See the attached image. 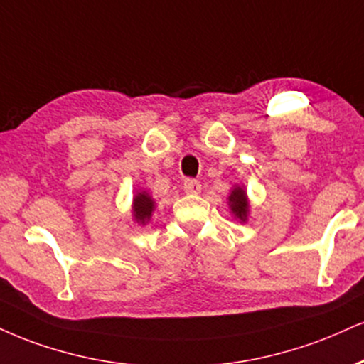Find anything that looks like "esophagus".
I'll list each match as a JSON object with an SVG mask.
<instances>
[{"instance_id":"1","label":"esophagus","mask_w":364,"mask_h":364,"mask_svg":"<svg viewBox=\"0 0 364 364\" xmlns=\"http://www.w3.org/2000/svg\"><path fill=\"white\" fill-rule=\"evenodd\" d=\"M183 190H185V193L188 195H198L201 191V185L200 181H196V179H185V183H183Z\"/></svg>"}]
</instances>
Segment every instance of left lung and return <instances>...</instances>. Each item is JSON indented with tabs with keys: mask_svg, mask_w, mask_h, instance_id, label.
<instances>
[{
	"mask_svg": "<svg viewBox=\"0 0 364 364\" xmlns=\"http://www.w3.org/2000/svg\"><path fill=\"white\" fill-rule=\"evenodd\" d=\"M229 208L234 213L235 218H239L240 222H246L249 215V200L247 193L244 190V186H234L229 195Z\"/></svg>",
	"mask_w": 364,
	"mask_h": 364,
	"instance_id": "1",
	"label": "left lung"
}]
</instances>
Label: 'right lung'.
Here are the masks:
<instances>
[{"label":"right lung","mask_w":364,"mask_h":364,"mask_svg":"<svg viewBox=\"0 0 364 364\" xmlns=\"http://www.w3.org/2000/svg\"><path fill=\"white\" fill-rule=\"evenodd\" d=\"M152 212H154V200H152V196L147 191H140V193L134 196L132 215L137 224L146 225L151 220Z\"/></svg>","instance_id":"right-lung-1"}]
</instances>
